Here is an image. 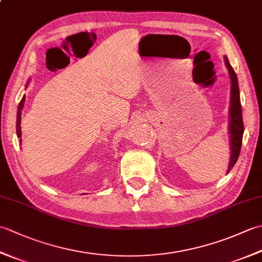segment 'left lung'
<instances>
[{"label": "left lung", "mask_w": 262, "mask_h": 262, "mask_svg": "<svg viewBox=\"0 0 262 262\" xmlns=\"http://www.w3.org/2000/svg\"><path fill=\"white\" fill-rule=\"evenodd\" d=\"M225 65L231 76L232 81V88H231V109H230V134H231V162L229 166V171L234 166L236 161L238 159V155L241 152L242 146V138H243V119H242V107H241V100H240V91H238V84H237V77L234 70L229 62L227 57H225Z\"/></svg>", "instance_id": "left-lung-1"}]
</instances>
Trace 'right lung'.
<instances>
[{
    "mask_svg": "<svg viewBox=\"0 0 262 262\" xmlns=\"http://www.w3.org/2000/svg\"><path fill=\"white\" fill-rule=\"evenodd\" d=\"M25 100H26V97L24 96V98L21 99V101L19 103V107H18V114H16V135H18V137L20 138L21 137V110L22 108H24V104H25ZM21 142V140H20Z\"/></svg>",
    "mask_w": 262,
    "mask_h": 262,
    "instance_id": "1",
    "label": "right lung"
}]
</instances>
